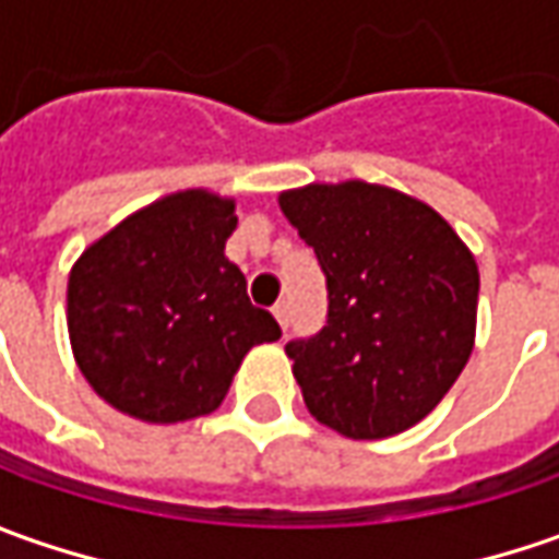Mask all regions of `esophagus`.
<instances>
[{
    "label": "esophagus",
    "mask_w": 559,
    "mask_h": 559,
    "mask_svg": "<svg viewBox=\"0 0 559 559\" xmlns=\"http://www.w3.org/2000/svg\"><path fill=\"white\" fill-rule=\"evenodd\" d=\"M272 312H275V318H278L281 328L287 331V324H290V302H287V299H281V302H275V309H272Z\"/></svg>",
    "instance_id": "obj_1"
}]
</instances>
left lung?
<instances>
[{
    "mask_svg": "<svg viewBox=\"0 0 559 559\" xmlns=\"http://www.w3.org/2000/svg\"><path fill=\"white\" fill-rule=\"evenodd\" d=\"M328 278V324L290 340L302 402L349 439H386L452 390L476 340L479 269L433 206L361 179L278 194Z\"/></svg>",
    "mask_w": 559,
    "mask_h": 559,
    "instance_id": "8db88e82",
    "label": "left lung"
}]
</instances>
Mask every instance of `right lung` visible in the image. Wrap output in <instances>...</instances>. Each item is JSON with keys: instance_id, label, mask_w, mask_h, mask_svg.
<instances>
[{"instance_id": "right-lung-1", "label": "right lung", "mask_w": 559, "mask_h": 559, "mask_svg": "<svg viewBox=\"0 0 559 559\" xmlns=\"http://www.w3.org/2000/svg\"><path fill=\"white\" fill-rule=\"evenodd\" d=\"M235 225V198L188 188L135 210L73 262L70 346L107 405L147 424L203 417L243 356L281 337L225 257Z\"/></svg>"}]
</instances>
